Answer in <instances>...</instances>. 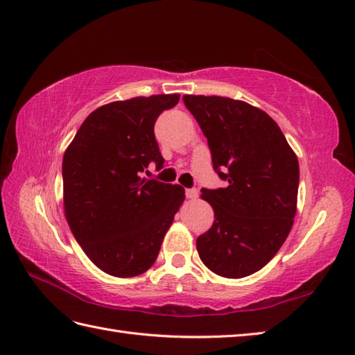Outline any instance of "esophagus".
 I'll use <instances>...</instances> for the list:
<instances>
[{"instance_id":"34e87169","label":"esophagus","mask_w":355,"mask_h":355,"mask_svg":"<svg viewBox=\"0 0 355 355\" xmlns=\"http://www.w3.org/2000/svg\"><path fill=\"white\" fill-rule=\"evenodd\" d=\"M198 194H199V191L196 190V188H187V190H185L187 199H196V198H198Z\"/></svg>"}]
</instances>
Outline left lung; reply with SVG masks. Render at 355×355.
<instances>
[{
    "label": "left lung",
    "mask_w": 355,
    "mask_h": 355,
    "mask_svg": "<svg viewBox=\"0 0 355 355\" xmlns=\"http://www.w3.org/2000/svg\"><path fill=\"white\" fill-rule=\"evenodd\" d=\"M208 139L212 167L227 187L202 188L214 223L196 241L209 270L244 278L270 261L293 226L299 164L264 111L227 97L184 96Z\"/></svg>",
    "instance_id": "obj_1"
}]
</instances>
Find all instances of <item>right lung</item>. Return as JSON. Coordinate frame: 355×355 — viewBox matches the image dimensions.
<instances>
[{"label":"right lung","instance_id":"obj_1","mask_svg":"<svg viewBox=\"0 0 355 355\" xmlns=\"http://www.w3.org/2000/svg\"><path fill=\"white\" fill-rule=\"evenodd\" d=\"M179 94L114 101L91 112L62 162L68 225L98 269L130 278L150 269L185 199L180 185L141 178L164 157L156 118Z\"/></svg>","mask_w":355,"mask_h":355}]
</instances>
